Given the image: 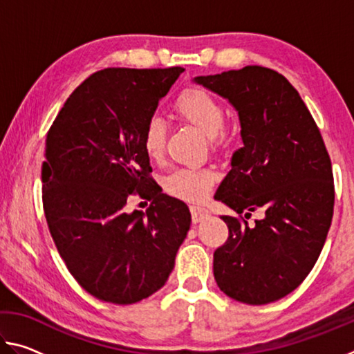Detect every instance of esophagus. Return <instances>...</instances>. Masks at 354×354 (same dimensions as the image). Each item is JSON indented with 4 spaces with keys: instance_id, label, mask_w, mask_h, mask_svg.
<instances>
[{
    "instance_id": "1",
    "label": "esophagus",
    "mask_w": 354,
    "mask_h": 354,
    "mask_svg": "<svg viewBox=\"0 0 354 354\" xmlns=\"http://www.w3.org/2000/svg\"><path fill=\"white\" fill-rule=\"evenodd\" d=\"M190 214H192V221H194V223H198V221L205 220L207 217L209 211L205 207H200V206H192Z\"/></svg>"
}]
</instances>
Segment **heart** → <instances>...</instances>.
<instances>
[{
  "instance_id": "obj_1",
  "label": "heart",
  "mask_w": 354,
  "mask_h": 354,
  "mask_svg": "<svg viewBox=\"0 0 354 354\" xmlns=\"http://www.w3.org/2000/svg\"><path fill=\"white\" fill-rule=\"evenodd\" d=\"M178 118L207 136L212 149H223L232 140L225 127V107L220 101L200 87H187L173 104ZM167 124L162 118H148L142 131L143 151L151 160H160L165 151ZM217 175L211 169H178L164 179V189L175 198L196 203L205 200L212 190Z\"/></svg>"
}]
</instances>
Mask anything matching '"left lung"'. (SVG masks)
Returning <instances> with one entry per match:
<instances>
[{"instance_id": "left-lung-1", "label": "left lung", "mask_w": 354, "mask_h": 354, "mask_svg": "<svg viewBox=\"0 0 354 354\" xmlns=\"http://www.w3.org/2000/svg\"><path fill=\"white\" fill-rule=\"evenodd\" d=\"M196 84L239 113L243 147L214 198L249 218L223 215L230 236L214 253V278L227 297L267 304L289 295L313 270L334 211L331 159L313 115L278 71L248 65Z\"/></svg>"}]
</instances>
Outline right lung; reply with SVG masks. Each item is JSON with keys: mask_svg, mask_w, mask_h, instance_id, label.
Segmentation results:
<instances>
[{"mask_svg": "<svg viewBox=\"0 0 354 354\" xmlns=\"http://www.w3.org/2000/svg\"><path fill=\"white\" fill-rule=\"evenodd\" d=\"M183 67L104 68L75 88L46 134L41 200L68 272L101 301L133 304L162 287L190 227L189 207L154 194L142 131ZM137 191L145 213L124 211Z\"/></svg>", "mask_w": 354, "mask_h": 354, "instance_id": "1", "label": "right lung"}]
</instances>
